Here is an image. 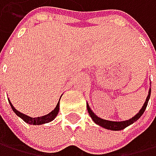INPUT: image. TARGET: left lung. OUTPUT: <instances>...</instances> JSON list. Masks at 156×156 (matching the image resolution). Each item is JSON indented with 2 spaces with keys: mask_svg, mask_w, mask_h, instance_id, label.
I'll list each match as a JSON object with an SVG mask.
<instances>
[{
  "mask_svg": "<svg viewBox=\"0 0 156 156\" xmlns=\"http://www.w3.org/2000/svg\"><path fill=\"white\" fill-rule=\"evenodd\" d=\"M150 97H151V88L149 90V95H148V97L147 99H146V101H145V104L143 105L142 108L140 109V111L135 115V116H133L131 119L129 120H126V121H123V122H114V121H107V120H104V119H101L99 118L97 115H96L92 110H91V108L89 107L88 104H87V110H88V113L90 115V117L92 118V120L94 121V122L102 126V127H105V129H110V130H122L124 129H126V126H130L131 124H133L134 122H136V121L142 116L145 109L147 108V105H148V101L150 100Z\"/></svg>",
  "mask_w": 156,
  "mask_h": 156,
  "instance_id": "left-lung-1",
  "label": "left lung"
}]
</instances>
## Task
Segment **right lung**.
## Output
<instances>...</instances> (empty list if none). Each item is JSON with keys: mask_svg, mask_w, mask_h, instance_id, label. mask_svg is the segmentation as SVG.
I'll list each match as a JSON object with an SVG mask.
<instances>
[{"mask_svg": "<svg viewBox=\"0 0 156 156\" xmlns=\"http://www.w3.org/2000/svg\"><path fill=\"white\" fill-rule=\"evenodd\" d=\"M59 101H60V99H59ZM9 104H10L12 110L15 112V114H16L17 116H19L21 119H23L27 124H30V125H35V126H36V125H42V124H46V123L51 122V121L54 120V119L57 116L58 111H59V101H58L55 109L52 110L51 112H50L49 114L44 115V116H42V117L32 118V117L27 116V115H25V114H23V113L19 112L17 109H15L14 106L11 105V102H10V101H9Z\"/></svg>", "mask_w": 156, "mask_h": 156, "instance_id": "add662e5", "label": "right lung"}]
</instances>
